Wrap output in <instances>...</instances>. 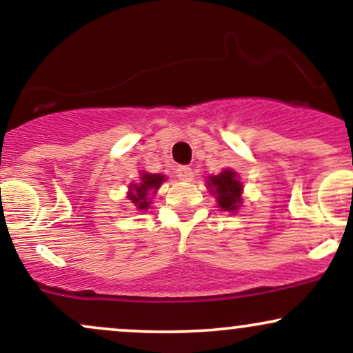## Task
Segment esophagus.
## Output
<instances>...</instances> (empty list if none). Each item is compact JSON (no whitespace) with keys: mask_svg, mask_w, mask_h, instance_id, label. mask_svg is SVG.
<instances>
[{"mask_svg":"<svg viewBox=\"0 0 353 353\" xmlns=\"http://www.w3.org/2000/svg\"><path fill=\"white\" fill-rule=\"evenodd\" d=\"M176 176L179 177L181 181H185V182H189V181L194 179L192 169L188 168V165H179V168L176 169Z\"/></svg>","mask_w":353,"mask_h":353,"instance_id":"obj_1","label":"esophagus"}]
</instances>
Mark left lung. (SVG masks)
Instances as JSON below:
<instances>
[{"instance_id":"left-lung-1","label":"left lung","mask_w":353,"mask_h":353,"mask_svg":"<svg viewBox=\"0 0 353 353\" xmlns=\"http://www.w3.org/2000/svg\"><path fill=\"white\" fill-rule=\"evenodd\" d=\"M208 189L209 192L216 197L217 205L222 210L236 214L242 208V192H244V185H242L239 174L232 169H224L216 176L208 177Z\"/></svg>"}]
</instances>
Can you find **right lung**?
<instances>
[{"mask_svg": "<svg viewBox=\"0 0 353 353\" xmlns=\"http://www.w3.org/2000/svg\"><path fill=\"white\" fill-rule=\"evenodd\" d=\"M165 181V176L163 174H151L141 171L139 181L131 182L128 189V199L131 201V204L134 205L137 210L145 212L151 208L154 196L159 190L161 184Z\"/></svg>", "mask_w": 353, "mask_h": 353, "instance_id": "right-lung-1", "label": "right lung"}]
</instances>
